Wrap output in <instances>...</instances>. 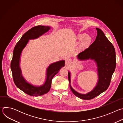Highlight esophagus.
<instances>
[{
    "label": "esophagus",
    "instance_id": "esophagus-1",
    "mask_svg": "<svg viewBox=\"0 0 123 123\" xmlns=\"http://www.w3.org/2000/svg\"><path fill=\"white\" fill-rule=\"evenodd\" d=\"M71 63H72V62H71V61L69 59H67L65 60V65H66V66H69L70 64H71Z\"/></svg>",
    "mask_w": 123,
    "mask_h": 123
}]
</instances>
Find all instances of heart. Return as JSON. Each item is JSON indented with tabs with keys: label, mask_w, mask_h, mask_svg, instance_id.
<instances>
[{
	"label": "heart",
	"mask_w": 123,
	"mask_h": 123,
	"mask_svg": "<svg viewBox=\"0 0 123 123\" xmlns=\"http://www.w3.org/2000/svg\"><path fill=\"white\" fill-rule=\"evenodd\" d=\"M77 39L79 41H82V44L85 46L90 45L92 41V38L86 33H81L78 35Z\"/></svg>",
	"instance_id": "1"
}]
</instances>
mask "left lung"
<instances>
[{"instance_id":"1","label":"left lung","mask_w":123,"mask_h":123,"mask_svg":"<svg viewBox=\"0 0 123 123\" xmlns=\"http://www.w3.org/2000/svg\"><path fill=\"white\" fill-rule=\"evenodd\" d=\"M96 29L97 35L95 40L89 48L80 52L77 55V58L80 60L91 59L96 63L98 75L97 85L89 93H79L71 86V75L69 72L68 73L70 89L75 96L84 100L92 99L108 89L116 65L114 46L101 29L97 28Z\"/></svg>"}]
</instances>
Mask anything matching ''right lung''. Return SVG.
Segmentation results:
<instances>
[{"label":"right lung","mask_w":123,"mask_h":123,"mask_svg":"<svg viewBox=\"0 0 123 123\" xmlns=\"http://www.w3.org/2000/svg\"><path fill=\"white\" fill-rule=\"evenodd\" d=\"M50 27L49 26H35L25 32L15 45L11 63L12 78L17 87L25 93L32 96H38L47 93L50 90L51 81L54 76L65 66V61L62 60L50 64L47 69V78L45 83L39 86H34L28 83L22 75L19 66L20 55L23 49L28 43L29 40L37 39L47 32Z\"/></svg>","instance_id":"right-lung-1"}]
</instances>
